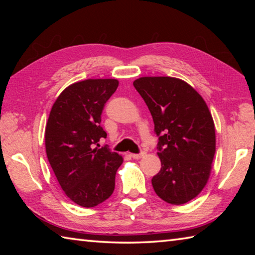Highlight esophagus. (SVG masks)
Masks as SVG:
<instances>
[{"label":"esophagus","instance_id":"obj_1","mask_svg":"<svg viewBox=\"0 0 255 255\" xmlns=\"http://www.w3.org/2000/svg\"><path fill=\"white\" fill-rule=\"evenodd\" d=\"M130 156H131L132 158L138 159V158H140V157L145 156V153H144V152H141V153H139V154H130Z\"/></svg>","mask_w":255,"mask_h":255}]
</instances>
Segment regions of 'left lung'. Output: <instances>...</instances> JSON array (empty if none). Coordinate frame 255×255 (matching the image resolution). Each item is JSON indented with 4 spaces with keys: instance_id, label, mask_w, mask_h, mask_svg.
<instances>
[{
    "instance_id": "8db88e82",
    "label": "left lung",
    "mask_w": 255,
    "mask_h": 255,
    "mask_svg": "<svg viewBox=\"0 0 255 255\" xmlns=\"http://www.w3.org/2000/svg\"><path fill=\"white\" fill-rule=\"evenodd\" d=\"M147 105L158 136L161 171L154 191L164 201L183 205L196 198L209 179L216 152L215 125L202 97L191 85L170 76L133 81Z\"/></svg>"
}]
</instances>
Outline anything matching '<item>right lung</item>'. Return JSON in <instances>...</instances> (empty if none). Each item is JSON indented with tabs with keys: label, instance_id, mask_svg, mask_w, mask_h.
Listing matches in <instances>:
<instances>
[{
	"label": "right lung",
	"instance_id": "add662e5",
	"mask_svg": "<svg viewBox=\"0 0 255 255\" xmlns=\"http://www.w3.org/2000/svg\"><path fill=\"white\" fill-rule=\"evenodd\" d=\"M119 82L97 79L76 82L64 90L51 108L45 130L46 153L65 195L91 208L109 198L123 157L98 141L107 137L101 127L106 102Z\"/></svg>",
	"mask_w": 255,
	"mask_h": 255
}]
</instances>
